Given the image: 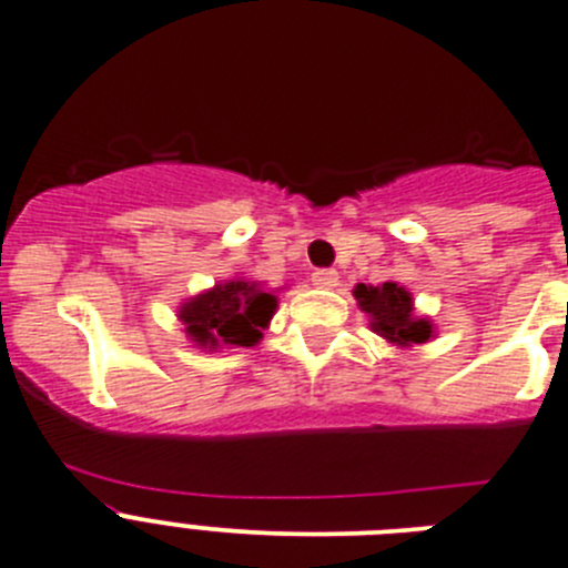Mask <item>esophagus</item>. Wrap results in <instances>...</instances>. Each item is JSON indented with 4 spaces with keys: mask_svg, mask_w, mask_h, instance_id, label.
<instances>
[{
    "mask_svg": "<svg viewBox=\"0 0 568 568\" xmlns=\"http://www.w3.org/2000/svg\"><path fill=\"white\" fill-rule=\"evenodd\" d=\"M311 280L318 288H335V285H338V272H333V268H316V272L311 274Z\"/></svg>",
    "mask_w": 568,
    "mask_h": 568,
    "instance_id": "34e87169",
    "label": "esophagus"
}]
</instances>
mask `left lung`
Masks as SVG:
<instances>
[{
	"mask_svg": "<svg viewBox=\"0 0 568 568\" xmlns=\"http://www.w3.org/2000/svg\"><path fill=\"white\" fill-rule=\"evenodd\" d=\"M355 300L361 311L372 316V329L390 344L410 346L430 341L433 324L427 318L413 316V302L405 288L396 283L383 285H357Z\"/></svg>",
	"mask_w": 568,
	"mask_h": 568,
	"instance_id": "1",
	"label": "left lung"
}]
</instances>
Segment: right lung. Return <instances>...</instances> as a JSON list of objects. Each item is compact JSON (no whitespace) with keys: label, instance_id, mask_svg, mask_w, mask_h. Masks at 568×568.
<instances>
[{"label":"right lung","instance_id":"obj_1","mask_svg":"<svg viewBox=\"0 0 568 568\" xmlns=\"http://www.w3.org/2000/svg\"><path fill=\"white\" fill-rule=\"evenodd\" d=\"M277 300L266 294L257 283H233L216 285L207 294L185 302L180 318L185 324V333L205 349L213 346H252L261 338V329L272 318Z\"/></svg>","mask_w":568,"mask_h":568}]
</instances>
